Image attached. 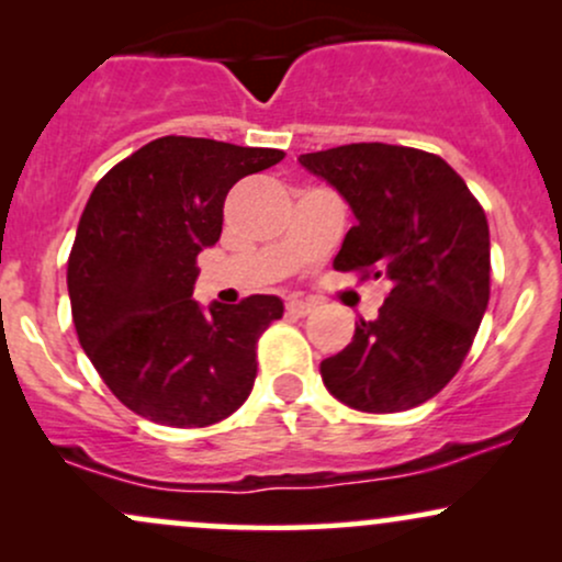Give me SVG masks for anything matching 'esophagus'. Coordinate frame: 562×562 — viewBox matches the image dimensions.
<instances>
[{"label": "esophagus", "mask_w": 562, "mask_h": 562, "mask_svg": "<svg viewBox=\"0 0 562 562\" xmlns=\"http://www.w3.org/2000/svg\"><path fill=\"white\" fill-rule=\"evenodd\" d=\"M288 312L295 314V317H306V314L314 312V303L303 301V299H290L288 301Z\"/></svg>", "instance_id": "34e87169"}]
</instances>
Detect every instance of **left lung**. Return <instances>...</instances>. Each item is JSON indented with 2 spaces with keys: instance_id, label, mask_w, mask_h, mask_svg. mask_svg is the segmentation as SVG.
Returning a JSON list of instances; mask_svg holds the SVG:
<instances>
[{
  "instance_id": "obj_1",
  "label": "left lung",
  "mask_w": 562,
  "mask_h": 562,
  "mask_svg": "<svg viewBox=\"0 0 562 562\" xmlns=\"http://www.w3.org/2000/svg\"><path fill=\"white\" fill-rule=\"evenodd\" d=\"M353 224L333 267L389 277L375 319L319 364L325 389L359 412H404L434 398L465 362L488 306L492 243L479 200L443 158L359 142L306 153Z\"/></svg>"
}]
</instances>
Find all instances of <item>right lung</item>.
<instances>
[{"mask_svg":"<svg viewBox=\"0 0 562 562\" xmlns=\"http://www.w3.org/2000/svg\"><path fill=\"white\" fill-rule=\"evenodd\" d=\"M285 158L198 137L147 142L97 182L68 259L79 344L121 404L145 420L205 428L254 391L277 295L235 306L192 299L198 254L216 245L232 184Z\"/></svg>","mask_w":562,"mask_h":562,"instance_id":"obj_1","label":"right lung"}]
</instances>
